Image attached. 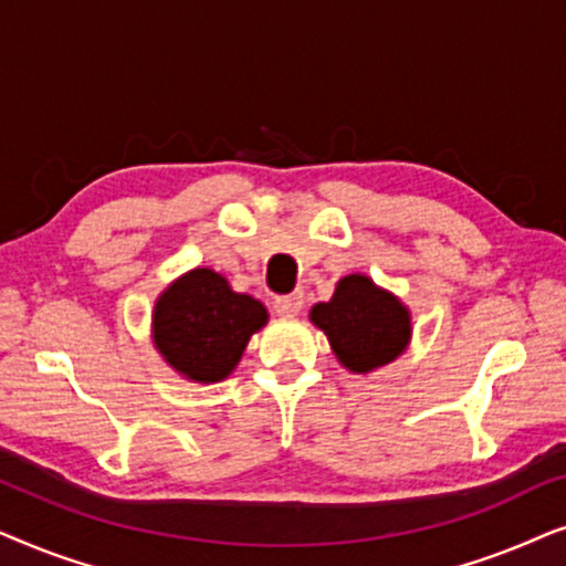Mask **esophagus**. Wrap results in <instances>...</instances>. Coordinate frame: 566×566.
Returning a JSON list of instances; mask_svg holds the SVG:
<instances>
[{"label": "esophagus", "mask_w": 566, "mask_h": 566, "mask_svg": "<svg viewBox=\"0 0 566 566\" xmlns=\"http://www.w3.org/2000/svg\"><path fill=\"white\" fill-rule=\"evenodd\" d=\"M273 308L277 316H296L301 308H304V298L298 293H291V296H277L273 301Z\"/></svg>", "instance_id": "1"}]
</instances>
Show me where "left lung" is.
<instances>
[{
  "label": "left lung",
  "instance_id": "1",
  "mask_svg": "<svg viewBox=\"0 0 566 566\" xmlns=\"http://www.w3.org/2000/svg\"><path fill=\"white\" fill-rule=\"evenodd\" d=\"M308 316L327 335L337 360L353 374H368L397 360L412 337L407 306L358 273L345 275L335 296L316 304Z\"/></svg>",
  "mask_w": 566,
  "mask_h": 566
}]
</instances>
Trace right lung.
<instances>
[{
    "instance_id": "1",
    "label": "right lung",
    "mask_w": 566,
    "mask_h": 566,
    "mask_svg": "<svg viewBox=\"0 0 566 566\" xmlns=\"http://www.w3.org/2000/svg\"><path fill=\"white\" fill-rule=\"evenodd\" d=\"M151 319L161 358L190 381L213 384L237 368L250 337L265 327L268 308L231 291L216 270L196 268L161 293Z\"/></svg>"
}]
</instances>
